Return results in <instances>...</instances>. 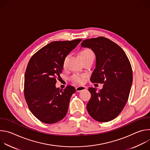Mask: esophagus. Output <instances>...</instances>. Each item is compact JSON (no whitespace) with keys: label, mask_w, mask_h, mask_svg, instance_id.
Wrapping results in <instances>:
<instances>
[{"label":"esophagus","mask_w":150,"mask_h":150,"mask_svg":"<svg viewBox=\"0 0 150 150\" xmlns=\"http://www.w3.org/2000/svg\"><path fill=\"white\" fill-rule=\"evenodd\" d=\"M86 88H87V87H85L84 86H79V87H76V91L77 92H79L81 91H83V90H86Z\"/></svg>","instance_id":"1"}]
</instances>
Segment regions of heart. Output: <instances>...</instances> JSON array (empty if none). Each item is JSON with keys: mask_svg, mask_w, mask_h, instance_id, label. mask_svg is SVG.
Listing matches in <instances>:
<instances>
[{"mask_svg": "<svg viewBox=\"0 0 150 150\" xmlns=\"http://www.w3.org/2000/svg\"><path fill=\"white\" fill-rule=\"evenodd\" d=\"M79 56L83 62L87 61V60H90V59H94V57L93 52L91 51V50H90L89 49H85L81 50L79 52ZM68 58V56H67L63 60V67H65V66L67 65V62ZM85 78V75L80 74H75L71 76V79L72 82H74L76 83L81 84V83H83L84 82Z\"/></svg>", "mask_w": 150, "mask_h": 150, "instance_id": "obj_1", "label": "heart"}]
</instances>
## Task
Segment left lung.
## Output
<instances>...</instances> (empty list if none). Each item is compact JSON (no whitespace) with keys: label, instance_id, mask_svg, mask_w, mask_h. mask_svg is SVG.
<instances>
[{"label":"left lung","instance_id":"8db88e82","mask_svg":"<svg viewBox=\"0 0 150 150\" xmlns=\"http://www.w3.org/2000/svg\"><path fill=\"white\" fill-rule=\"evenodd\" d=\"M81 47L91 49L96 55L91 81L104 83L98 92L88 88L91 98L87 111L98 122L110 121L122 111L129 97L133 79L130 62L120 46L104 37L85 40Z\"/></svg>","mask_w":150,"mask_h":150}]
</instances>
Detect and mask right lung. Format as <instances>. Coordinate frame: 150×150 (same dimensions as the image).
Here are the masks:
<instances>
[{
  "instance_id": "1",
  "label": "right lung",
  "mask_w": 150,
  "mask_h": 150,
  "mask_svg": "<svg viewBox=\"0 0 150 150\" xmlns=\"http://www.w3.org/2000/svg\"><path fill=\"white\" fill-rule=\"evenodd\" d=\"M81 39L53 41L36 52L30 59L24 77V96L31 112L41 122L52 124L67 113L75 88L68 85L62 90L56 87L67 56Z\"/></svg>"
}]
</instances>
